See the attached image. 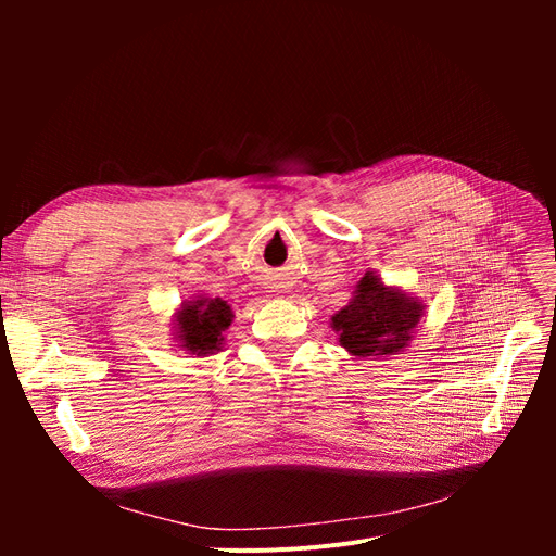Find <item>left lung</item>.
<instances>
[{
  "mask_svg": "<svg viewBox=\"0 0 556 556\" xmlns=\"http://www.w3.org/2000/svg\"><path fill=\"white\" fill-rule=\"evenodd\" d=\"M422 315V299L366 271L348 306L331 315V329L352 357H392L408 348Z\"/></svg>",
  "mask_w": 556,
  "mask_h": 556,
  "instance_id": "left-lung-1",
  "label": "left lung"
}]
</instances>
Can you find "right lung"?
Masks as SVG:
<instances>
[{
	"label": "right lung",
	"instance_id": "1",
	"mask_svg": "<svg viewBox=\"0 0 556 556\" xmlns=\"http://www.w3.org/2000/svg\"><path fill=\"white\" fill-rule=\"evenodd\" d=\"M233 323V311L220 296L194 294L174 313L172 336L178 350L197 357L215 355L225 345V331Z\"/></svg>",
	"mask_w": 556,
	"mask_h": 556
}]
</instances>
